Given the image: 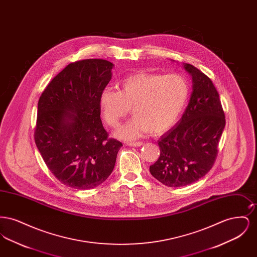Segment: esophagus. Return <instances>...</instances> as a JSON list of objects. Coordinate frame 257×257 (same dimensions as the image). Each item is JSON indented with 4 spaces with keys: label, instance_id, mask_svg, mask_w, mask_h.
<instances>
[{
    "label": "esophagus",
    "instance_id": "obj_1",
    "mask_svg": "<svg viewBox=\"0 0 257 257\" xmlns=\"http://www.w3.org/2000/svg\"><path fill=\"white\" fill-rule=\"evenodd\" d=\"M144 145V142H130V143H127V146L129 147H141Z\"/></svg>",
    "mask_w": 257,
    "mask_h": 257
}]
</instances>
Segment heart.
<instances>
[{
	"instance_id": "b5f03b06",
	"label": "heart",
	"mask_w": 257,
	"mask_h": 257,
	"mask_svg": "<svg viewBox=\"0 0 257 257\" xmlns=\"http://www.w3.org/2000/svg\"><path fill=\"white\" fill-rule=\"evenodd\" d=\"M190 95V84L180 74L135 73L118 84V91L106 88L100 95L103 116L116 127L131 109L135 116L116 135L135 140L149 131L161 134L177 121Z\"/></svg>"
}]
</instances>
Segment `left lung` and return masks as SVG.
Segmentation results:
<instances>
[{"mask_svg": "<svg viewBox=\"0 0 257 257\" xmlns=\"http://www.w3.org/2000/svg\"><path fill=\"white\" fill-rule=\"evenodd\" d=\"M193 77V92L178 123L158 141L160 156L150 173L168 187H183L202 178L218 155L225 115L211 79L185 63Z\"/></svg>", "mask_w": 257, "mask_h": 257, "instance_id": "obj_1", "label": "left lung"}]
</instances>
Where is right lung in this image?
Returning <instances> with one entry per match:
<instances>
[{
  "label": "right lung",
  "instance_id": "add662e5",
  "mask_svg": "<svg viewBox=\"0 0 257 257\" xmlns=\"http://www.w3.org/2000/svg\"><path fill=\"white\" fill-rule=\"evenodd\" d=\"M112 66L100 59L71 62L38 100L36 145L49 171L67 187L88 190L103 183L122 147L109 138L100 118V95Z\"/></svg>",
  "mask_w": 257,
  "mask_h": 257
}]
</instances>
